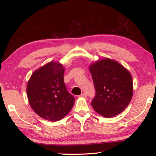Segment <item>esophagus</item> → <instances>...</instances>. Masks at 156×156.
<instances>
[{
  "label": "esophagus",
  "instance_id": "esophagus-1",
  "mask_svg": "<svg viewBox=\"0 0 156 156\" xmlns=\"http://www.w3.org/2000/svg\"><path fill=\"white\" fill-rule=\"evenodd\" d=\"M79 96L82 97V98H87V94L85 93H83L81 95H80V96Z\"/></svg>",
  "mask_w": 156,
  "mask_h": 156
}]
</instances>
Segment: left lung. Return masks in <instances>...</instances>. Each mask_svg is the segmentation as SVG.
<instances>
[{"label": "left lung", "instance_id": "8db88e82", "mask_svg": "<svg viewBox=\"0 0 156 156\" xmlns=\"http://www.w3.org/2000/svg\"><path fill=\"white\" fill-rule=\"evenodd\" d=\"M89 70L96 90L91 101L94 110L106 118L122 112L133 96V80L129 71L109 58L94 63Z\"/></svg>", "mask_w": 156, "mask_h": 156}]
</instances>
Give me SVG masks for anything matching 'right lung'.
<instances>
[{"label": "right lung", "mask_w": 156, "mask_h": 156, "mask_svg": "<svg viewBox=\"0 0 156 156\" xmlns=\"http://www.w3.org/2000/svg\"><path fill=\"white\" fill-rule=\"evenodd\" d=\"M64 71L61 64L50 62L31 76L27 86L28 100L42 118L58 121L72 109L75 99L66 88Z\"/></svg>", "instance_id": "obj_1"}]
</instances>
